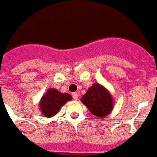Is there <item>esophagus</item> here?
I'll return each instance as SVG.
<instances>
[{"label": "esophagus", "mask_w": 157, "mask_h": 157, "mask_svg": "<svg viewBox=\"0 0 157 157\" xmlns=\"http://www.w3.org/2000/svg\"><path fill=\"white\" fill-rule=\"evenodd\" d=\"M78 94L76 93V92H74V93H72V98H73V99L75 100V101H77L78 100Z\"/></svg>", "instance_id": "1"}]
</instances>
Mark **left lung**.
Instances as JSON below:
<instances>
[{
	"label": "left lung",
	"mask_w": 157,
	"mask_h": 157,
	"mask_svg": "<svg viewBox=\"0 0 157 157\" xmlns=\"http://www.w3.org/2000/svg\"><path fill=\"white\" fill-rule=\"evenodd\" d=\"M89 111L97 117L103 118L113 109L111 94L100 84H94L81 99Z\"/></svg>",
	"instance_id": "8db88e82"
}]
</instances>
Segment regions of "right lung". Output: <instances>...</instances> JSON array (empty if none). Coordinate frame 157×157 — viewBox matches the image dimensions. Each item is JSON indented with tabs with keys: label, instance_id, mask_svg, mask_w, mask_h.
Returning a JSON list of instances; mask_svg holds the SVG:
<instances>
[{
	"label": "right lung",
	"instance_id": "right-lung-1",
	"mask_svg": "<svg viewBox=\"0 0 157 157\" xmlns=\"http://www.w3.org/2000/svg\"><path fill=\"white\" fill-rule=\"evenodd\" d=\"M72 100L68 93H61L55 88H50L41 98L39 106L44 117H52L59 112L67 101Z\"/></svg>",
	"mask_w": 157,
	"mask_h": 157
}]
</instances>
